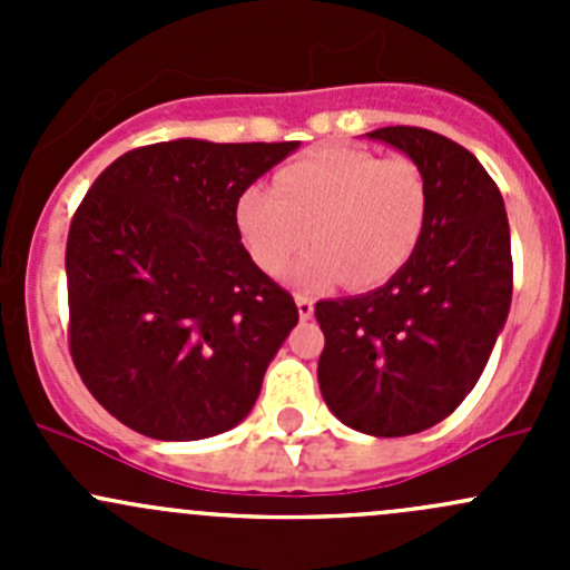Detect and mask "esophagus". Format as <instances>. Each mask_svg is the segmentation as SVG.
<instances>
[{
    "label": "esophagus",
    "mask_w": 570,
    "mask_h": 570,
    "mask_svg": "<svg viewBox=\"0 0 570 570\" xmlns=\"http://www.w3.org/2000/svg\"><path fill=\"white\" fill-rule=\"evenodd\" d=\"M295 306H297V314H301V320H312L314 317V301L306 295H295Z\"/></svg>",
    "instance_id": "esophagus-1"
}]
</instances>
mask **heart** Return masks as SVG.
Here are the masks:
<instances>
[{
	"label": "heart",
	"instance_id": "b5f03b06",
	"mask_svg": "<svg viewBox=\"0 0 570 570\" xmlns=\"http://www.w3.org/2000/svg\"><path fill=\"white\" fill-rule=\"evenodd\" d=\"M428 181L405 157L381 159L361 148H322L275 176V189L248 187L237 226L250 256L275 273L286 267L297 286L347 278L375 286L407 264L428 223Z\"/></svg>",
	"mask_w": 570,
	"mask_h": 570
}]
</instances>
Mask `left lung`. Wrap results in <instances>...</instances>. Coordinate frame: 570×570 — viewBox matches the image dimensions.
<instances>
[{"label": "left lung", "instance_id": "1", "mask_svg": "<svg viewBox=\"0 0 570 570\" xmlns=\"http://www.w3.org/2000/svg\"><path fill=\"white\" fill-rule=\"evenodd\" d=\"M366 137L394 146L428 181V223L405 267L355 297L320 301V392L333 416L377 439L450 416L485 370L513 297L504 200L476 157L419 126Z\"/></svg>", "mask_w": 570, "mask_h": 570}]
</instances>
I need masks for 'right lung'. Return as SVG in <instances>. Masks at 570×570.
Returning <instances> with one entry per match:
<instances>
[{
    "label": "right lung",
    "mask_w": 570,
    "mask_h": 570,
    "mask_svg": "<svg viewBox=\"0 0 570 570\" xmlns=\"http://www.w3.org/2000/svg\"><path fill=\"white\" fill-rule=\"evenodd\" d=\"M297 146L154 142L115 159L79 204L66 245L71 358L126 428L198 441L256 405L297 306L253 264L237 204Z\"/></svg>",
    "instance_id": "add662e5"
}]
</instances>
